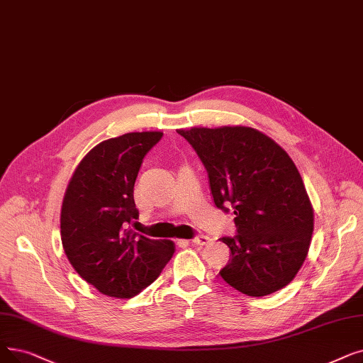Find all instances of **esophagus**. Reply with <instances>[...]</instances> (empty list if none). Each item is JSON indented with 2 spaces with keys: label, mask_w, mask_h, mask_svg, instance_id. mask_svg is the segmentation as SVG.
I'll return each mask as SVG.
<instances>
[{
  "label": "esophagus",
  "mask_w": 363,
  "mask_h": 363,
  "mask_svg": "<svg viewBox=\"0 0 363 363\" xmlns=\"http://www.w3.org/2000/svg\"><path fill=\"white\" fill-rule=\"evenodd\" d=\"M211 242H212V239L209 238V235H199V238L191 239V243H193V245H200V246L209 245Z\"/></svg>",
  "instance_id": "obj_1"
}]
</instances>
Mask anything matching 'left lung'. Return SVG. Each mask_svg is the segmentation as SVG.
<instances>
[{
  "label": "left lung",
  "mask_w": 363,
  "mask_h": 363,
  "mask_svg": "<svg viewBox=\"0 0 363 363\" xmlns=\"http://www.w3.org/2000/svg\"><path fill=\"white\" fill-rule=\"evenodd\" d=\"M208 170L216 208L231 203L235 238L219 272L249 296L270 295L294 280L311 243L314 211L303 178L276 140L247 125L179 129Z\"/></svg>",
  "instance_id": "left-lung-1"
}]
</instances>
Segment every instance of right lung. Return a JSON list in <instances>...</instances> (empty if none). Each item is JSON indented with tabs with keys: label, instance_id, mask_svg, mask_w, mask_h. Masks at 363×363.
Wrapping results in <instances>:
<instances>
[{
	"label": "right lung",
	"instance_id": "1",
	"mask_svg": "<svg viewBox=\"0 0 363 363\" xmlns=\"http://www.w3.org/2000/svg\"><path fill=\"white\" fill-rule=\"evenodd\" d=\"M162 132L102 140L75 167L60 211V239L74 270L101 294L132 298L150 286L175 254L172 240L135 233L133 186Z\"/></svg>",
	"mask_w": 363,
	"mask_h": 363
}]
</instances>
